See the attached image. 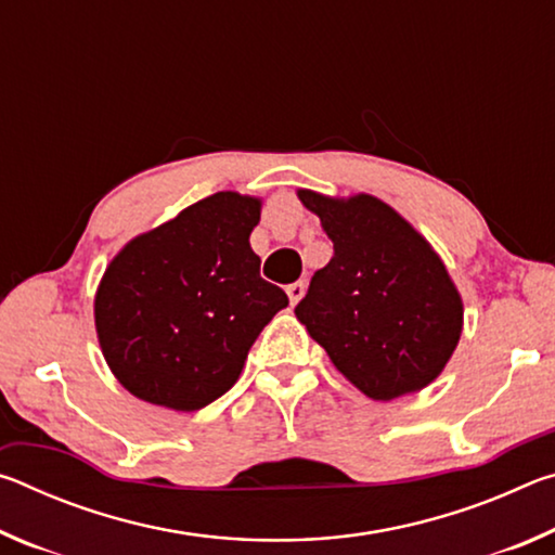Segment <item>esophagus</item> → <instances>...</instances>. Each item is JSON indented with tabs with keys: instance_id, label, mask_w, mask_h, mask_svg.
I'll return each mask as SVG.
<instances>
[{
	"instance_id": "34e87169",
	"label": "esophagus",
	"mask_w": 555,
	"mask_h": 555,
	"mask_svg": "<svg viewBox=\"0 0 555 555\" xmlns=\"http://www.w3.org/2000/svg\"><path fill=\"white\" fill-rule=\"evenodd\" d=\"M286 294H288L291 306H296L298 300L304 298V294H306V284H304V281H294V284L286 286Z\"/></svg>"
}]
</instances>
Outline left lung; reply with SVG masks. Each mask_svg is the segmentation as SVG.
<instances>
[{
	"mask_svg": "<svg viewBox=\"0 0 555 555\" xmlns=\"http://www.w3.org/2000/svg\"><path fill=\"white\" fill-rule=\"evenodd\" d=\"M296 195L335 249L296 306L298 321L364 397L391 401L426 389L463 335V298L443 259L370 193Z\"/></svg>",
	"mask_w": 555,
	"mask_h": 555,
	"instance_id": "8db88e82",
	"label": "left lung"
}]
</instances>
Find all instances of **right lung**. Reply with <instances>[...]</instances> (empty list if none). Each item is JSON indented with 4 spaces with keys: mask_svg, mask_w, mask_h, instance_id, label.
<instances>
[{
    "mask_svg": "<svg viewBox=\"0 0 555 555\" xmlns=\"http://www.w3.org/2000/svg\"><path fill=\"white\" fill-rule=\"evenodd\" d=\"M261 198L220 191L137 234L95 294L100 350L137 399L198 411L240 379L249 347L288 296L249 244Z\"/></svg>",
    "mask_w": 555,
    "mask_h": 555,
    "instance_id": "1",
    "label": "right lung"
}]
</instances>
